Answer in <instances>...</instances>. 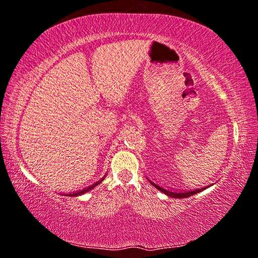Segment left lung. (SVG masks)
I'll return each instance as SVG.
<instances>
[{
    "instance_id": "1",
    "label": "left lung",
    "mask_w": 258,
    "mask_h": 258,
    "mask_svg": "<svg viewBox=\"0 0 258 258\" xmlns=\"http://www.w3.org/2000/svg\"><path fill=\"white\" fill-rule=\"evenodd\" d=\"M150 181V180H149ZM150 183L151 185H153L154 187H156L158 190H161V191H163V193L164 194H166L167 196H171V198H174V199H183V198H189V196H191V195H194V194H196V193H200V191H203L204 189H207L208 187H203V188H200V189H194V190H182V191H173V190H169V189H165L164 187H161V186H158L157 183H155V182H153V181H150Z\"/></svg>"
}]
</instances>
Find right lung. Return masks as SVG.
I'll return each instance as SVG.
<instances>
[{"label": "right lung", "mask_w": 258, "mask_h": 258, "mask_svg": "<svg viewBox=\"0 0 258 258\" xmlns=\"http://www.w3.org/2000/svg\"><path fill=\"white\" fill-rule=\"evenodd\" d=\"M103 179H104V177H103ZM103 179H102V180H103ZM102 180H100V181H97V182H95V183H93V185H91L89 187H87V188H84V189H81V190H79V191H76V193H72V194H67L68 196L70 195V196H79V195H83V194H85V193H87V191H89L91 189H93L94 187L95 186H97L99 185L100 182H102Z\"/></svg>", "instance_id": "add662e5"}]
</instances>
